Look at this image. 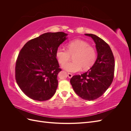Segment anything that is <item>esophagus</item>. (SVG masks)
I'll return each mask as SVG.
<instances>
[{"instance_id": "1", "label": "esophagus", "mask_w": 131, "mask_h": 131, "mask_svg": "<svg viewBox=\"0 0 131 131\" xmlns=\"http://www.w3.org/2000/svg\"><path fill=\"white\" fill-rule=\"evenodd\" d=\"M68 78H72V77H73V75H72V74H71V73H68Z\"/></svg>"}]
</instances>
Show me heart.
I'll return each instance as SVG.
<instances>
[{
	"label": "heart",
	"mask_w": 131,
	"mask_h": 131,
	"mask_svg": "<svg viewBox=\"0 0 131 131\" xmlns=\"http://www.w3.org/2000/svg\"><path fill=\"white\" fill-rule=\"evenodd\" d=\"M66 49L59 47L57 50L56 56L58 62L63 64L68 61L71 56L73 57L74 62L63 64L62 68L67 72L76 73L83 70H88L92 67L96 59L97 53L94 47L89 43L81 39H75L69 42Z\"/></svg>",
	"instance_id": "heart-1"
}]
</instances>
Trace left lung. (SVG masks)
Returning a JSON list of instances; mask_svg holds the SVG:
<instances>
[{"mask_svg": "<svg viewBox=\"0 0 131 131\" xmlns=\"http://www.w3.org/2000/svg\"><path fill=\"white\" fill-rule=\"evenodd\" d=\"M85 35L92 38L96 43L97 57L88 72L80 75H74L70 82L79 97L85 100L93 101L102 96L112 84L115 61L108 43L94 34Z\"/></svg>", "mask_w": 131, "mask_h": 131, "instance_id": "8db88e82", "label": "left lung"}]
</instances>
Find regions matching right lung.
Returning a JSON list of instances; mask_svg holds the SVG:
<instances>
[{
  "instance_id": "obj_1",
  "label": "right lung",
  "mask_w": 131,
  "mask_h": 131,
  "mask_svg": "<svg viewBox=\"0 0 131 131\" xmlns=\"http://www.w3.org/2000/svg\"><path fill=\"white\" fill-rule=\"evenodd\" d=\"M67 36L62 31L42 34L28 41L19 52L16 63V80L30 98L46 101L56 93L57 75L61 71L56 53Z\"/></svg>"
}]
</instances>
